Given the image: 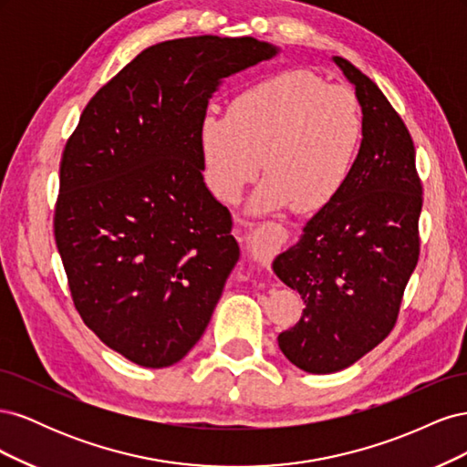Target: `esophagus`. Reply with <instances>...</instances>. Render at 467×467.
<instances>
[{"mask_svg":"<svg viewBox=\"0 0 467 467\" xmlns=\"http://www.w3.org/2000/svg\"><path fill=\"white\" fill-rule=\"evenodd\" d=\"M237 235L247 244L249 257L263 266L273 259L275 253L285 245V242L288 239V232L285 225L273 223V222H266L253 232L237 230Z\"/></svg>","mask_w":467,"mask_h":467,"instance_id":"34e87169","label":"esophagus"}]
</instances>
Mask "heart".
<instances>
[{
	"label": "heart",
	"instance_id": "b5f03b06",
	"mask_svg": "<svg viewBox=\"0 0 467 467\" xmlns=\"http://www.w3.org/2000/svg\"><path fill=\"white\" fill-rule=\"evenodd\" d=\"M362 112L352 91L327 86L307 69H286L237 91L228 112L208 110L199 122L206 185L234 202L261 169L266 177L249 212L288 204L317 212L338 199L357 163Z\"/></svg>",
	"mask_w": 467,
	"mask_h": 467
}]
</instances>
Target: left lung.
I'll use <instances>...</instances> for the list:
<instances>
[{
	"label": "left lung",
	"mask_w": 467,
	"mask_h": 467,
	"mask_svg": "<svg viewBox=\"0 0 467 467\" xmlns=\"http://www.w3.org/2000/svg\"><path fill=\"white\" fill-rule=\"evenodd\" d=\"M333 62L362 110L357 163L338 199L273 261L275 275L306 304L278 347L309 374L345 370L384 341L419 259L422 189L411 134L368 76L341 56Z\"/></svg>",
	"instance_id": "8db88e82"
}]
</instances>
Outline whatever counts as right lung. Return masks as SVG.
I'll return each mask as SVG.
<instances>
[{
  "instance_id": "1",
  "label": "right lung",
  "mask_w": 467,
  "mask_h": 467,
  "mask_svg": "<svg viewBox=\"0 0 467 467\" xmlns=\"http://www.w3.org/2000/svg\"><path fill=\"white\" fill-rule=\"evenodd\" d=\"M278 52L253 36L160 42L97 91L67 140L56 247L81 319L138 366L189 355L239 261L199 122L225 78Z\"/></svg>"
}]
</instances>
